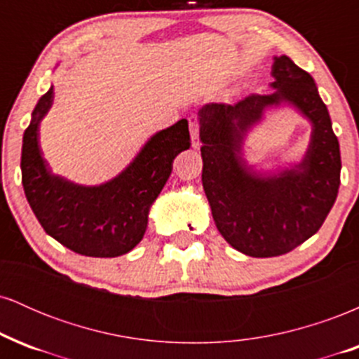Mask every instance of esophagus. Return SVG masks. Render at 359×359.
<instances>
[{
    "label": "esophagus",
    "mask_w": 359,
    "mask_h": 359,
    "mask_svg": "<svg viewBox=\"0 0 359 359\" xmlns=\"http://www.w3.org/2000/svg\"><path fill=\"white\" fill-rule=\"evenodd\" d=\"M189 128H191V138H192V147L199 148L201 140H199V118L196 114L189 116Z\"/></svg>",
    "instance_id": "1"
}]
</instances>
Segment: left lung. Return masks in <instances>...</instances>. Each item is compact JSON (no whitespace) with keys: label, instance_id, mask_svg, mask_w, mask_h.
I'll list each match as a JSON object with an SVG mask.
<instances>
[{"label":"left lung","instance_id":"obj_1","mask_svg":"<svg viewBox=\"0 0 359 359\" xmlns=\"http://www.w3.org/2000/svg\"><path fill=\"white\" fill-rule=\"evenodd\" d=\"M273 90L199 111L203 185L217 229L234 250L255 258L285 255L319 231L341 182L339 142L311 74L287 55L271 65ZM288 102L313 123L303 162L262 175L242 158V143L266 109Z\"/></svg>","mask_w":359,"mask_h":359}]
</instances>
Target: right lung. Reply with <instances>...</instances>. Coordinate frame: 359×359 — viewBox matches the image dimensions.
<instances>
[{"mask_svg": "<svg viewBox=\"0 0 359 359\" xmlns=\"http://www.w3.org/2000/svg\"><path fill=\"white\" fill-rule=\"evenodd\" d=\"M53 102V88L36 102L25 130L22 184L45 233L65 248L96 258L131 251L147 231L148 211L172 174V163L191 147L187 119L154 135L118 177L101 185H77L53 175L39 145V126Z\"/></svg>", "mask_w": 359, "mask_h": 359, "instance_id": "obj_1", "label": "right lung"}]
</instances>
